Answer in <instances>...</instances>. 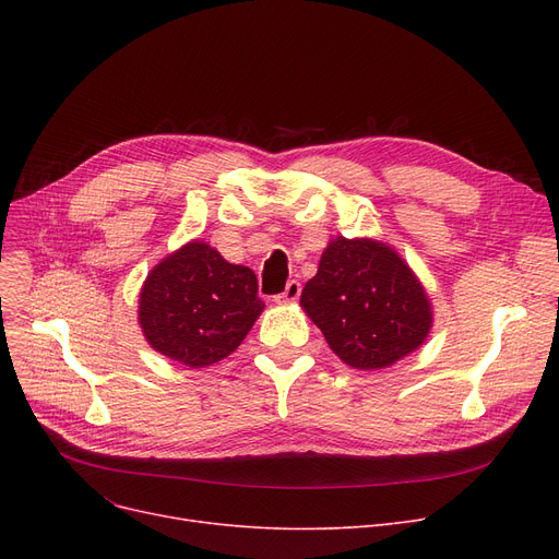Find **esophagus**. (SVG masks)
Segmentation results:
<instances>
[{
	"instance_id": "1",
	"label": "esophagus",
	"mask_w": 559,
	"mask_h": 559,
	"mask_svg": "<svg viewBox=\"0 0 559 559\" xmlns=\"http://www.w3.org/2000/svg\"><path fill=\"white\" fill-rule=\"evenodd\" d=\"M299 295H301V283H299V281H289V283L285 285V289L281 292V295H276L274 299H276L278 304H292V301L299 299Z\"/></svg>"
}]
</instances>
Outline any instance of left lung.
Wrapping results in <instances>:
<instances>
[{
  "label": "left lung",
  "mask_w": 559,
  "mask_h": 559,
  "mask_svg": "<svg viewBox=\"0 0 559 559\" xmlns=\"http://www.w3.org/2000/svg\"><path fill=\"white\" fill-rule=\"evenodd\" d=\"M301 306L350 367L383 369L415 350L432 314L421 283L385 245L337 238L319 260Z\"/></svg>",
  "instance_id": "8db88e82"
}]
</instances>
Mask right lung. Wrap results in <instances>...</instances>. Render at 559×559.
Instances as JSON below:
<instances>
[{
  "instance_id": "add662e5",
  "label": "right lung",
  "mask_w": 559,
  "mask_h": 559,
  "mask_svg": "<svg viewBox=\"0 0 559 559\" xmlns=\"http://www.w3.org/2000/svg\"><path fill=\"white\" fill-rule=\"evenodd\" d=\"M262 308L249 267L190 242L146 276L138 317L158 354L197 369L233 354Z\"/></svg>"
}]
</instances>
